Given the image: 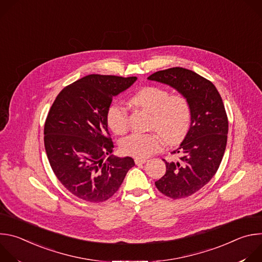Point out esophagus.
<instances>
[{"label":"esophagus","mask_w":262,"mask_h":262,"mask_svg":"<svg viewBox=\"0 0 262 262\" xmlns=\"http://www.w3.org/2000/svg\"><path fill=\"white\" fill-rule=\"evenodd\" d=\"M146 162H147V160H145V159H139V158H136V159H135L136 165H143V164H145Z\"/></svg>","instance_id":"esophagus-1"}]
</instances>
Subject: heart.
I'll return each instance as SVG.
<instances>
[{
  "label": "heart",
  "instance_id": "heart-1",
  "mask_svg": "<svg viewBox=\"0 0 262 262\" xmlns=\"http://www.w3.org/2000/svg\"><path fill=\"white\" fill-rule=\"evenodd\" d=\"M132 102L151 114L149 127L157 133L130 134L120 142L121 151L127 156L145 159L159 151L163 139L168 144L179 143L188 135L192 122L191 105L181 95L170 93L159 87H145L138 91ZM105 119L108 127L117 135L127 128L126 110L119 103H111Z\"/></svg>",
  "mask_w": 262,
  "mask_h": 262
}]
</instances>
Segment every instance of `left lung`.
Listing matches in <instances>:
<instances>
[{
	"instance_id": "obj_1",
	"label": "left lung",
	"mask_w": 262,
	"mask_h": 262,
	"mask_svg": "<svg viewBox=\"0 0 262 262\" xmlns=\"http://www.w3.org/2000/svg\"><path fill=\"white\" fill-rule=\"evenodd\" d=\"M148 80L168 85L188 99L192 110L190 130L172 154L179 162L166 164V174L156 181L164 195L179 199L193 195L213 177L225 152L228 119L214 85L198 73L182 67L160 70Z\"/></svg>"
}]
</instances>
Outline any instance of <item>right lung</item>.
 I'll use <instances>...</instances> for the list:
<instances>
[{"instance_id":"1","label":"right lung","mask_w":262,"mask_h":262,"mask_svg":"<svg viewBox=\"0 0 262 262\" xmlns=\"http://www.w3.org/2000/svg\"><path fill=\"white\" fill-rule=\"evenodd\" d=\"M136 81V77L89 74L66 86L49 112L45 147L50 165L59 181L80 199L107 200L135 166L129 157L111 155L114 145L106 137L105 114L113 97Z\"/></svg>"}]
</instances>
